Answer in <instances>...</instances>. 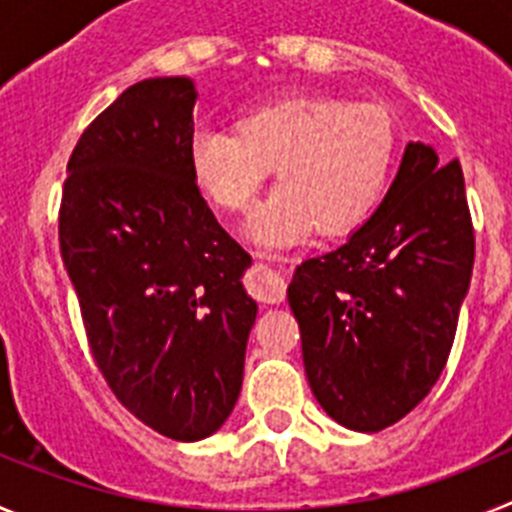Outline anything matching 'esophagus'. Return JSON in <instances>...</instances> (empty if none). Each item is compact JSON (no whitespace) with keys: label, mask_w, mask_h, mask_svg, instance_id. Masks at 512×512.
<instances>
[{"label":"esophagus","mask_w":512,"mask_h":512,"mask_svg":"<svg viewBox=\"0 0 512 512\" xmlns=\"http://www.w3.org/2000/svg\"><path fill=\"white\" fill-rule=\"evenodd\" d=\"M248 292H251L256 300L269 302V305H279V302L284 300V295H287V284H284V277L274 269V266L256 264L251 274H248Z\"/></svg>","instance_id":"34e87169"}]
</instances>
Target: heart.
Listing matches in <instances>:
<instances>
[{
  "label": "heart",
  "mask_w": 512,
  "mask_h": 512,
  "mask_svg": "<svg viewBox=\"0 0 512 512\" xmlns=\"http://www.w3.org/2000/svg\"><path fill=\"white\" fill-rule=\"evenodd\" d=\"M392 161L390 115L333 94H284L243 112L235 133L202 128L189 140L194 182L220 210H251L277 171L279 187L248 223L264 248L295 246L315 228H359L382 200Z\"/></svg>",
  "instance_id": "b5f03b06"
}]
</instances>
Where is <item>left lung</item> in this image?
Listing matches in <instances>:
<instances>
[{
  "label": "left lung",
  "mask_w": 512,
  "mask_h": 512,
  "mask_svg": "<svg viewBox=\"0 0 512 512\" xmlns=\"http://www.w3.org/2000/svg\"><path fill=\"white\" fill-rule=\"evenodd\" d=\"M472 266L459 161L408 143L374 215L302 261L287 289L320 408L361 433L405 418L446 366Z\"/></svg>",
  "instance_id": "8db88e82"
}]
</instances>
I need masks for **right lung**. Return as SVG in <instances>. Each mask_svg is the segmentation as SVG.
I'll return each mask as SVG.
<instances>
[{
	"mask_svg": "<svg viewBox=\"0 0 512 512\" xmlns=\"http://www.w3.org/2000/svg\"><path fill=\"white\" fill-rule=\"evenodd\" d=\"M187 76L128 87L69 158L58 238L94 361L153 431L202 441L233 413L259 305L251 256L220 228L192 169Z\"/></svg>",
	"mask_w": 512,
	"mask_h": 512,
	"instance_id": "1",
	"label": "right lung"
}]
</instances>
